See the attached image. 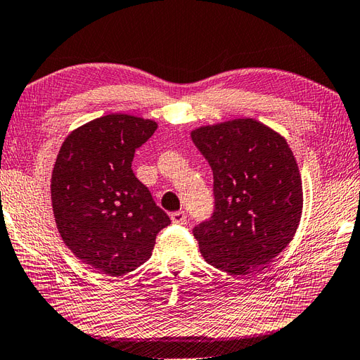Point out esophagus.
Masks as SVG:
<instances>
[{
    "label": "esophagus",
    "instance_id": "esophagus-1",
    "mask_svg": "<svg viewBox=\"0 0 360 360\" xmlns=\"http://www.w3.org/2000/svg\"><path fill=\"white\" fill-rule=\"evenodd\" d=\"M170 219L173 224H184L187 221V214L184 212H174L170 214Z\"/></svg>",
    "mask_w": 360,
    "mask_h": 360
}]
</instances>
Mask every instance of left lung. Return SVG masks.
<instances>
[{"label": "left lung", "instance_id": "left-lung-1", "mask_svg": "<svg viewBox=\"0 0 360 360\" xmlns=\"http://www.w3.org/2000/svg\"><path fill=\"white\" fill-rule=\"evenodd\" d=\"M190 136L214 179V213L193 230L200 255L233 276L266 265L296 235L304 207L285 138L253 118L200 125Z\"/></svg>", "mask_w": 360, "mask_h": 360}]
</instances>
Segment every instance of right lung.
Returning a JSON list of instances; mask_svg holds the SVG:
<instances>
[{
	"label": "right lung",
	"mask_w": 360,
	"mask_h": 360,
	"mask_svg": "<svg viewBox=\"0 0 360 360\" xmlns=\"http://www.w3.org/2000/svg\"><path fill=\"white\" fill-rule=\"evenodd\" d=\"M158 122L127 113L91 120L63 142L50 181L56 229L81 262L107 276L152 256L170 218L131 170L136 148Z\"/></svg>",
	"instance_id": "add662e5"
}]
</instances>
